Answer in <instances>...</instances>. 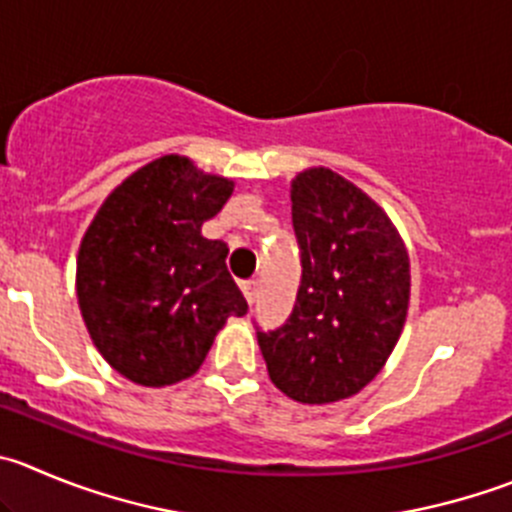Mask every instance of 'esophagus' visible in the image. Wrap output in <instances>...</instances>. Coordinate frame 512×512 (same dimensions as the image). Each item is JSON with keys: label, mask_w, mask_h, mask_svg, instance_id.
Segmentation results:
<instances>
[{"label": "esophagus", "mask_w": 512, "mask_h": 512, "mask_svg": "<svg viewBox=\"0 0 512 512\" xmlns=\"http://www.w3.org/2000/svg\"><path fill=\"white\" fill-rule=\"evenodd\" d=\"M243 289V296H246V301L248 304H256V296H259V284H256V281H248V284H243L241 286Z\"/></svg>", "instance_id": "1"}]
</instances>
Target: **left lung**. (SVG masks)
<instances>
[{
    "mask_svg": "<svg viewBox=\"0 0 512 512\" xmlns=\"http://www.w3.org/2000/svg\"><path fill=\"white\" fill-rule=\"evenodd\" d=\"M301 286L289 321L259 332L269 377L301 405L367 387L397 347L410 309V253L382 206L332 168L291 180Z\"/></svg>",
    "mask_w": 512,
    "mask_h": 512,
    "instance_id": "obj_1",
    "label": "left lung"
}]
</instances>
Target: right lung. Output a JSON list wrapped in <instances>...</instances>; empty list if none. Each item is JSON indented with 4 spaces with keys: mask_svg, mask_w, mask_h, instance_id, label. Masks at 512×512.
<instances>
[{
    "mask_svg": "<svg viewBox=\"0 0 512 512\" xmlns=\"http://www.w3.org/2000/svg\"><path fill=\"white\" fill-rule=\"evenodd\" d=\"M231 193L233 180L163 155L128 175L87 226L77 304L97 352L130 382L193 377L228 316L248 311L228 246L201 233Z\"/></svg>",
    "mask_w": 512,
    "mask_h": 512,
    "instance_id": "add662e5",
    "label": "right lung"
}]
</instances>
